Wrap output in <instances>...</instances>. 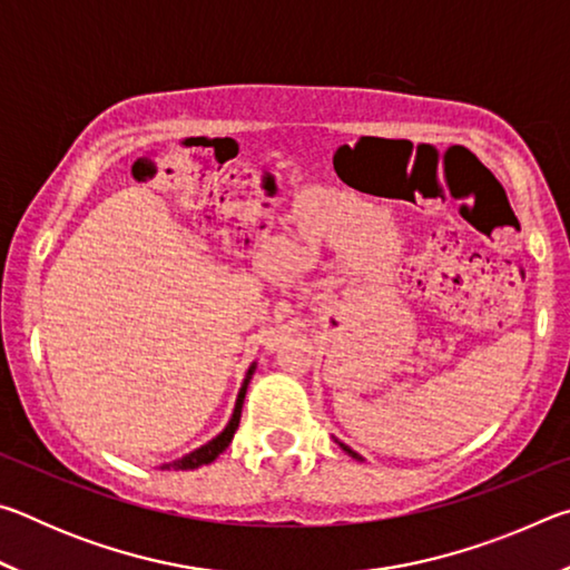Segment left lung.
<instances>
[{"instance_id": "obj_1", "label": "left lung", "mask_w": 570, "mask_h": 570, "mask_svg": "<svg viewBox=\"0 0 570 570\" xmlns=\"http://www.w3.org/2000/svg\"><path fill=\"white\" fill-rule=\"evenodd\" d=\"M342 448H344V445H342ZM344 450H346V452H350V455H352V458H360V455H354V452H352L350 448H344Z\"/></svg>"}]
</instances>
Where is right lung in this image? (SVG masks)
Returning <instances> with one entry per match:
<instances>
[{"mask_svg": "<svg viewBox=\"0 0 570 570\" xmlns=\"http://www.w3.org/2000/svg\"><path fill=\"white\" fill-rule=\"evenodd\" d=\"M250 374H254V366H250V370H248V377H246V382H244V387H240V392H238V400H236L234 417H230V422L226 424V430L220 432L218 438L210 440L208 445L198 448L196 452H190V455L180 458L178 462H173V468H178V470H196V468H200V465H208V462H214V460L220 455V452H224V450L228 448V442L234 440V432H236V428H238V420H240V407H244V397H246V387H248V380H250ZM166 468H170V465H166Z\"/></svg>", "mask_w": 570, "mask_h": 570, "instance_id": "right-lung-1", "label": "right lung"}]
</instances>
